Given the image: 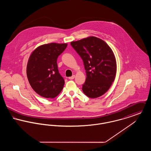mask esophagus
<instances>
[{"label": "esophagus", "instance_id": "esophagus-1", "mask_svg": "<svg viewBox=\"0 0 151 151\" xmlns=\"http://www.w3.org/2000/svg\"><path fill=\"white\" fill-rule=\"evenodd\" d=\"M74 78H75V75H73V76H72L71 77H68V78H69L70 80H73Z\"/></svg>", "mask_w": 151, "mask_h": 151}]
</instances>
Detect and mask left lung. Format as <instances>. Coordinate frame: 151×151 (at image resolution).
I'll list each match as a JSON object with an SVG mask.
<instances>
[{"label":"left lung","instance_id":"1","mask_svg":"<svg viewBox=\"0 0 151 151\" xmlns=\"http://www.w3.org/2000/svg\"><path fill=\"white\" fill-rule=\"evenodd\" d=\"M70 44L83 59L86 70L83 92L91 98L103 95L116 75V60L111 49L104 41L95 37L73 41Z\"/></svg>","mask_w":151,"mask_h":151}]
</instances>
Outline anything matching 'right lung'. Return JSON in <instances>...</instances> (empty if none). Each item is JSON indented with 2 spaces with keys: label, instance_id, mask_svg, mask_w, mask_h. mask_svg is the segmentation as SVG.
<instances>
[{
  "label": "right lung",
  "instance_id": "1",
  "mask_svg": "<svg viewBox=\"0 0 151 151\" xmlns=\"http://www.w3.org/2000/svg\"><path fill=\"white\" fill-rule=\"evenodd\" d=\"M67 43H50L37 47L31 54L27 65V76L30 86L38 94L54 98L65 84L59 73L57 59Z\"/></svg>",
  "mask_w": 151,
  "mask_h": 151
}]
</instances>
